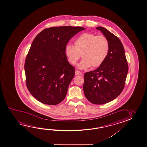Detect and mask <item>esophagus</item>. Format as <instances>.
Listing matches in <instances>:
<instances>
[{"instance_id": "34e87169", "label": "esophagus", "mask_w": 147, "mask_h": 147, "mask_svg": "<svg viewBox=\"0 0 147 147\" xmlns=\"http://www.w3.org/2000/svg\"><path fill=\"white\" fill-rule=\"evenodd\" d=\"M82 74V73L80 71H79L78 70L75 71V75L78 76V75H81Z\"/></svg>"}]
</instances>
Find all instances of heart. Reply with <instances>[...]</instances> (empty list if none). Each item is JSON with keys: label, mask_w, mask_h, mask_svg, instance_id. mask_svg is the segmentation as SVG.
Segmentation results:
<instances>
[{"label": "heart", "mask_w": 147, "mask_h": 147, "mask_svg": "<svg viewBox=\"0 0 147 147\" xmlns=\"http://www.w3.org/2000/svg\"><path fill=\"white\" fill-rule=\"evenodd\" d=\"M74 45H68L65 49V53L71 64L75 65L81 57L83 60L78 65L81 69L92 66L98 67L104 63L108 55L109 42L104 35L89 33H82L74 41Z\"/></svg>", "instance_id": "heart-1"}]
</instances>
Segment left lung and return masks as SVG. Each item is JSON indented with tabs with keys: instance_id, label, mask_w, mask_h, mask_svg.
<instances>
[{
	"instance_id": "8db88e82",
	"label": "left lung",
	"mask_w": 147,
	"mask_h": 147,
	"mask_svg": "<svg viewBox=\"0 0 147 147\" xmlns=\"http://www.w3.org/2000/svg\"><path fill=\"white\" fill-rule=\"evenodd\" d=\"M96 29L108 39L109 51L106 60L98 68L84 74L83 92L90 102L102 105L113 100L121 93L128 66L120 40L106 28L98 27Z\"/></svg>"
}]
</instances>
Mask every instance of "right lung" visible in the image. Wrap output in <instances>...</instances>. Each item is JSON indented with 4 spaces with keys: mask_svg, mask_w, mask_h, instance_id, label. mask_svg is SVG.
<instances>
[{
    "mask_svg": "<svg viewBox=\"0 0 147 147\" xmlns=\"http://www.w3.org/2000/svg\"><path fill=\"white\" fill-rule=\"evenodd\" d=\"M81 27L45 29L35 38L25 63L26 83L32 96L44 104L55 105L66 97L75 68L65 53L69 40Z\"/></svg>",
    "mask_w": 147,
    "mask_h": 147,
    "instance_id": "obj_1",
    "label": "right lung"
}]
</instances>
